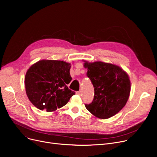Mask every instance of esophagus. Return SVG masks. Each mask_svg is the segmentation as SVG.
<instances>
[{
    "mask_svg": "<svg viewBox=\"0 0 157 157\" xmlns=\"http://www.w3.org/2000/svg\"><path fill=\"white\" fill-rule=\"evenodd\" d=\"M76 94H77L78 95H81L82 94V91H81V90H80V91H78V92H76Z\"/></svg>",
    "mask_w": 157,
    "mask_h": 157,
    "instance_id": "esophagus-1",
    "label": "esophagus"
}]
</instances>
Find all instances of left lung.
Instances as JSON below:
<instances>
[{
  "instance_id": "8db88e82",
  "label": "left lung",
  "mask_w": 157,
  "mask_h": 157,
  "mask_svg": "<svg viewBox=\"0 0 157 157\" xmlns=\"http://www.w3.org/2000/svg\"><path fill=\"white\" fill-rule=\"evenodd\" d=\"M86 75L94 87V100L86 108L102 119L113 117L124 107L130 92V81L119 66L102 62L84 61Z\"/></svg>"
}]
</instances>
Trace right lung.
<instances>
[{
    "instance_id": "1",
    "label": "right lung",
    "mask_w": 157,
    "mask_h": 157,
    "mask_svg": "<svg viewBox=\"0 0 157 157\" xmlns=\"http://www.w3.org/2000/svg\"><path fill=\"white\" fill-rule=\"evenodd\" d=\"M71 63L60 60H42L33 64L25 78L27 95L40 110L54 111L67 104L75 92L66 85L72 80Z\"/></svg>"
}]
</instances>
